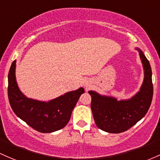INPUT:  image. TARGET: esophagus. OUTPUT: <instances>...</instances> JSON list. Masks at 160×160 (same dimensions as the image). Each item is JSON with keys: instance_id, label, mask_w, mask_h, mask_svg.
<instances>
[{"instance_id": "1", "label": "esophagus", "mask_w": 160, "mask_h": 160, "mask_svg": "<svg viewBox=\"0 0 160 160\" xmlns=\"http://www.w3.org/2000/svg\"><path fill=\"white\" fill-rule=\"evenodd\" d=\"M83 85H84V87H86L87 88V87H89V86H90V83H89L88 81H85L83 83Z\"/></svg>"}]
</instances>
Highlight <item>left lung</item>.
<instances>
[{
	"label": "left lung",
	"mask_w": 160,
	"mask_h": 160,
	"mask_svg": "<svg viewBox=\"0 0 160 160\" xmlns=\"http://www.w3.org/2000/svg\"><path fill=\"white\" fill-rule=\"evenodd\" d=\"M136 49L139 52L144 71L143 84L138 93L129 99L118 101L112 96L89 91L95 122L99 129L106 132L118 134L131 128L145 116L151 105L153 94L151 67L143 52Z\"/></svg>",
	"instance_id": "1"
}]
</instances>
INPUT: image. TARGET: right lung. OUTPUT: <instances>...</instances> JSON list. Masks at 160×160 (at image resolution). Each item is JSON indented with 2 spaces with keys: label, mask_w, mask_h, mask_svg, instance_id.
<instances>
[{
  "label": "right lung",
  "mask_w": 160,
  "mask_h": 160,
  "mask_svg": "<svg viewBox=\"0 0 160 160\" xmlns=\"http://www.w3.org/2000/svg\"><path fill=\"white\" fill-rule=\"evenodd\" d=\"M15 69L16 60L12 63L8 73V98L13 112L28 125L41 133L54 132L65 127L79 98L84 92L83 87L48 102L29 99L19 89Z\"/></svg>",
  "instance_id": "add662e5"
}]
</instances>
